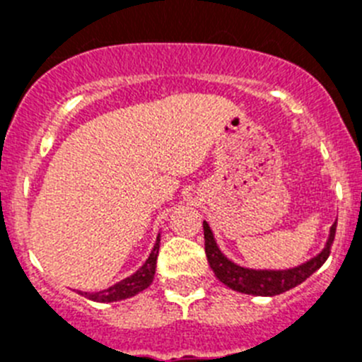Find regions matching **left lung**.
Returning <instances> with one entry per match:
<instances>
[{
    "mask_svg": "<svg viewBox=\"0 0 362 362\" xmlns=\"http://www.w3.org/2000/svg\"><path fill=\"white\" fill-rule=\"evenodd\" d=\"M335 228H337V223H334V226H332L328 243L317 257L310 259L308 263L292 268V270H248V268L233 264L217 248L212 230H210L206 221H203L204 252H206V259H209V264L216 277L221 283H225L228 288L241 293H250V296H279V293L286 292V290L293 288V286L308 279L313 272L319 270L325 264V261L330 255L332 243L335 239Z\"/></svg>",
    "mask_w": 362,
    "mask_h": 362,
    "instance_id": "8db88e82",
    "label": "left lung"
}]
</instances>
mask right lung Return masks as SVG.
Here are the masks:
<instances>
[{
    "mask_svg": "<svg viewBox=\"0 0 362 362\" xmlns=\"http://www.w3.org/2000/svg\"><path fill=\"white\" fill-rule=\"evenodd\" d=\"M158 254H159V238L156 241V246H153L152 254L150 257L146 259V263L143 264L136 274H132L127 279L119 281L110 288L103 290V292H79L81 296H85L86 299L98 300V303H112V300H121L127 299V297L136 296L137 292H143L145 288H148L150 284L153 281V274H156V261H158Z\"/></svg>",
    "mask_w": 362,
    "mask_h": 362,
    "instance_id": "1",
    "label": "right lung"
}]
</instances>
